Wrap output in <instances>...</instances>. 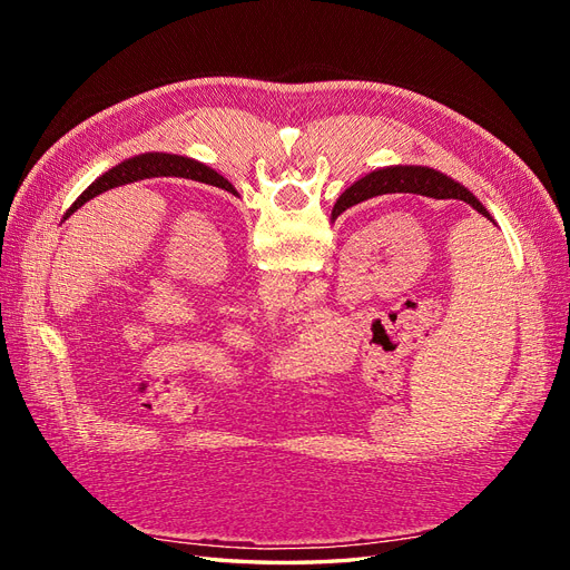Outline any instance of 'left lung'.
I'll list each match as a JSON object with an SVG mask.
<instances>
[{
    "label": "left lung",
    "mask_w": 570,
    "mask_h": 570,
    "mask_svg": "<svg viewBox=\"0 0 570 570\" xmlns=\"http://www.w3.org/2000/svg\"><path fill=\"white\" fill-rule=\"evenodd\" d=\"M145 178H187V180H197V183L228 189L230 195H237V189L209 166H204L189 157H178V154L147 151V154H137V157H132V159L120 161L118 166L109 168L105 176H99L88 189H82V195L71 206H68L61 220L71 218L85 202H90L92 197L107 193V189L145 180Z\"/></svg>",
    "instance_id": "1"
}]
</instances>
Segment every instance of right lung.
Returning <instances> with one entry per match:
<instances>
[{
	"label": "right lung",
	"mask_w": 570,
	"mask_h": 570,
	"mask_svg": "<svg viewBox=\"0 0 570 570\" xmlns=\"http://www.w3.org/2000/svg\"><path fill=\"white\" fill-rule=\"evenodd\" d=\"M394 193H409V195H421V197H433V199H461L478 214L485 216L494 223L490 212L478 202V197L465 189L461 183L452 180L450 176L440 174L435 168L428 166H385L377 168L373 174L358 178L352 187L344 189L340 199L333 206V220L366 199L381 197V195H394Z\"/></svg>",
	"instance_id": "right-lung-1"
}]
</instances>
